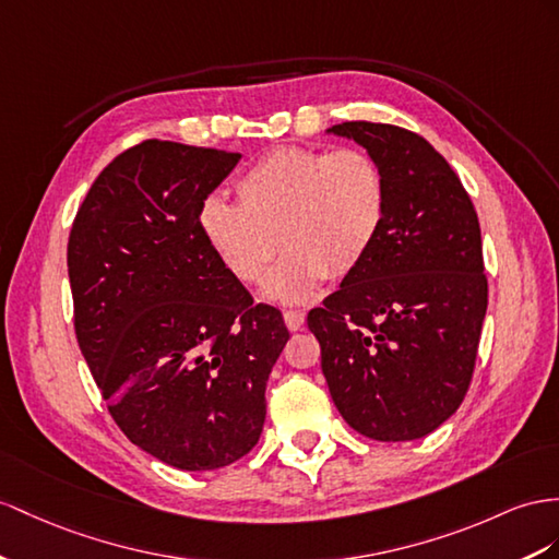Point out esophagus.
Returning <instances> with one entry per match:
<instances>
[{
  "instance_id": "esophagus-1",
  "label": "esophagus",
  "mask_w": 559,
  "mask_h": 559,
  "mask_svg": "<svg viewBox=\"0 0 559 559\" xmlns=\"http://www.w3.org/2000/svg\"><path fill=\"white\" fill-rule=\"evenodd\" d=\"M283 321H285V325H288V331H299V328L305 325V313L295 311V309H285Z\"/></svg>"
}]
</instances>
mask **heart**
I'll return each mask as SVG.
<instances>
[{"instance_id": "heart-1", "label": "heart", "mask_w": 559, "mask_h": 559, "mask_svg": "<svg viewBox=\"0 0 559 559\" xmlns=\"http://www.w3.org/2000/svg\"><path fill=\"white\" fill-rule=\"evenodd\" d=\"M238 205L207 198L200 234L219 264L264 297L299 305L325 278H347L373 250L388 217V181L373 155L342 146L313 151L285 146L262 155L236 181Z\"/></svg>"}]
</instances>
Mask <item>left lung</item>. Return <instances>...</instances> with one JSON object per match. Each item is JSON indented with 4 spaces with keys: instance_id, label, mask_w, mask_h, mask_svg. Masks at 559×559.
Instances as JSON below:
<instances>
[{
    "instance_id": "1",
    "label": "left lung",
    "mask_w": 559,
    "mask_h": 559,
    "mask_svg": "<svg viewBox=\"0 0 559 559\" xmlns=\"http://www.w3.org/2000/svg\"><path fill=\"white\" fill-rule=\"evenodd\" d=\"M388 181L366 262L309 311L333 402L376 441L420 439L467 394L489 302L475 205L432 143L404 127L342 122Z\"/></svg>"
}]
</instances>
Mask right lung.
Here are the masks:
<instances>
[{"label":"right lung","instance_id":"right-lung-1","mask_svg":"<svg viewBox=\"0 0 559 559\" xmlns=\"http://www.w3.org/2000/svg\"><path fill=\"white\" fill-rule=\"evenodd\" d=\"M240 153L146 139L96 177L68 238L75 335L108 413L179 469L252 451L290 333L200 234L198 212Z\"/></svg>","mask_w":559,"mask_h":559}]
</instances>
